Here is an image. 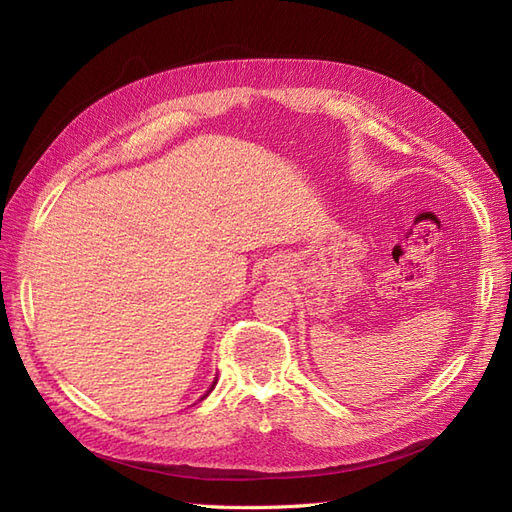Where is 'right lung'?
<instances>
[{
	"mask_svg": "<svg viewBox=\"0 0 512 512\" xmlns=\"http://www.w3.org/2000/svg\"><path fill=\"white\" fill-rule=\"evenodd\" d=\"M213 386H215V382H213V384H211V389H209V391H207V393H205V395H203V399H205V397H207V395H209V393H211V391H213Z\"/></svg>",
	"mask_w": 512,
	"mask_h": 512,
	"instance_id": "add662e5",
	"label": "right lung"
}]
</instances>
